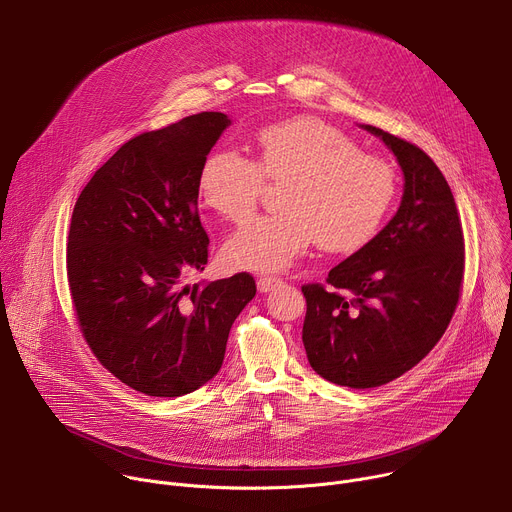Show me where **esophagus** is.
I'll return each instance as SVG.
<instances>
[{
	"label": "esophagus",
	"instance_id": "1",
	"mask_svg": "<svg viewBox=\"0 0 512 512\" xmlns=\"http://www.w3.org/2000/svg\"><path fill=\"white\" fill-rule=\"evenodd\" d=\"M281 283V279L279 277H273V275H259L257 277V287H259V291H269V289H273L275 285H279Z\"/></svg>",
	"mask_w": 512,
	"mask_h": 512
}]
</instances>
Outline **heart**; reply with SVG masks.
<instances>
[{"label":"heart","instance_id":"b5f03b06","mask_svg":"<svg viewBox=\"0 0 512 512\" xmlns=\"http://www.w3.org/2000/svg\"><path fill=\"white\" fill-rule=\"evenodd\" d=\"M255 145V160L216 148L198 172L200 200L231 223L255 212L265 180L285 182L281 212L253 218L229 239V265L277 271L312 243L326 253H352L377 235L397 192L391 162L360 152L352 137L314 117L267 125Z\"/></svg>","mask_w":512,"mask_h":512}]
</instances>
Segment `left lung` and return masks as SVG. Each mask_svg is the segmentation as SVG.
I'll list each match as a JSON object with an SVG mask.
<instances>
[{"label": "left lung", "mask_w": 512, "mask_h": 512, "mask_svg": "<svg viewBox=\"0 0 512 512\" xmlns=\"http://www.w3.org/2000/svg\"><path fill=\"white\" fill-rule=\"evenodd\" d=\"M399 160L405 192L389 225L306 283L302 340L312 369L350 389L381 387L444 336L464 285V231L454 194L415 143L367 125Z\"/></svg>", "instance_id": "obj_1"}]
</instances>
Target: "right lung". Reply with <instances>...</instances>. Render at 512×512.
I'll return each instance as SVG.
<instances>
[{
	"label": "right lung",
	"instance_id": "1",
	"mask_svg": "<svg viewBox=\"0 0 512 512\" xmlns=\"http://www.w3.org/2000/svg\"><path fill=\"white\" fill-rule=\"evenodd\" d=\"M229 123L202 111L131 137L72 210L66 277L77 324L103 367L150 397L192 393L221 371L231 326L257 291L247 271L182 285L208 261L198 172Z\"/></svg>",
	"mask_w": 512,
	"mask_h": 512
}]
</instances>
